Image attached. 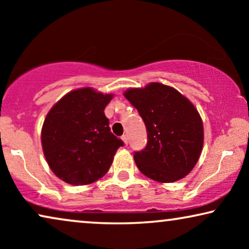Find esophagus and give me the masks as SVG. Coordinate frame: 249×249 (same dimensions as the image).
Wrapping results in <instances>:
<instances>
[{
    "instance_id": "obj_1",
    "label": "esophagus",
    "mask_w": 249,
    "mask_h": 249,
    "mask_svg": "<svg viewBox=\"0 0 249 249\" xmlns=\"http://www.w3.org/2000/svg\"><path fill=\"white\" fill-rule=\"evenodd\" d=\"M121 139H122V141H124V142L125 145H128V136H127V135H124V136H122Z\"/></svg>"
}]
</instances>
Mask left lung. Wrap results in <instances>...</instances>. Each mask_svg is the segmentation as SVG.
I'll use <instances>...</instances> for the list:
<instances>
[{
  "label": "left lung",
  "instance_id": "left-lung-1",
  "mask_svg": "<svg viewBox=\"0 0 249 249\" xmlns=\"http://www.w3.org/2000/svg\"><path fill=\"white\" fill-rule=\"evenodd\" d=\"M124 96L146 125L147 144L134 153L142 175L175 182L192 171L203 147V122L195 107L175 88L152 83L131 88Z\"/></svg>",
  "mask_w": 249,
  "mask_h": 249
}]
</instances>
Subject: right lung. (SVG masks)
I'll return each mask as SVG.
<instances>
[{"label":"right lung","instance_id":"add662e5","mask_svg":"<svg viewBox=\"0 0 249 249\" xmlns=\"http://www.w3.org/2000/svg\"><path fill=\"white\" fill-rule=\"evenodd\" d=\"M112 95L80 88L68 93L47 113L42 146L50 168L70 185H88L108 171L124 142L112 134L104 108Z\"/></svg>","mask_w":249,"mask_h":249}]
</instances>
